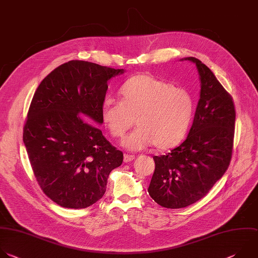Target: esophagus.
<instances>
[{"label":"esophagus","mask_w":258,"mask_h":258,"mask_svg":"<svg viewBox=\"0 0 258 258\" xmlns=\"http://www.w3.org/2000/svg\"><path fill=\"white\" fill-rule=\"evenodd\" d=\"M135 159V156L134 155H128V154H124V157H123V161L125 163H128V162H132L133 160Z\"/></svg>","instance_id":"34e87169"}]
</instances>
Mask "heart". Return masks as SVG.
Returning <instances> with one entry per match:
<instances>
[{"label":"heart","instance_id":"heart-1","mask_svg":"<svg viewBox=\"0 0 258 258\" xmlns=\"http://www.w3.org/2000/svg\"><path fill=\"white\" fill-rule=\"evenodd\" d=\"M119 93L120 101L104 99L101 119L116 139L123 138L136 120L139 127L122 142L125 149L140 151L155 144L158 150H169L183 140L194 114L187 90L144 73L126 80Z\"/></svg>","mask_w":258,"mask_h":258}]
</instances>
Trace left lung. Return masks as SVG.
I'll use <instances>...</instances> for the list:
<instances>
[{"instance_id":"left-lung-1","label":"left lung","mask_w":258,"mask_h":258,"mask_svg":"<svg viewBox=\"0 0 258 258\" xmlns=\"http://www.w3.org/2000/svg\"><path fill=\"white\" fill-rule=\"evenodd\" d=\"M196 63L201 95L186 140L170 153L154 156L155 171L148 188L161 207L181 209L208 195L228 169L234 143L236 111L232 96L200 59Z\"/></svg>"}]
</instances>
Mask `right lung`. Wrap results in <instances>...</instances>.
<instances>
[{
	"mask_svg": "<svg viewBox=\"0 0 258 258\" xmlns=\"http://www.w3.org/2000/svg\"><path fill=\"white\" fill-rule=\"evenodd\" d=\"M85 60H70L39 84L23 128L33 174L52 202L67 209H85L106 191L111 171L123 160L95 125L107 82L122 74Z\"/></svg>",
	"mask_w": 258,
	"mask_h": 258,
	"instance_id": "right-lung-1",
	"label": "right lung"
}]
</instances>
